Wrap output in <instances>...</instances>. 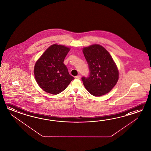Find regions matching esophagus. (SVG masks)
<instances>
[{
	"instance_id": "34e87169",
	"label": "esophagus",
	"mask_w": 151,
	"mask_h": 151,
	"mask_svg": "<svg viewBox=\"0 0 151 151\" xmlns=\"http://www.w3.org/2000/svg\"><path fill=\"white\" fill-rule=\"evenodd\" d=\"M80 76H79V75H78V76H76L74 78H75V79H80Z\"/></svg>"
}]
</instances>
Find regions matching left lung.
<instances>
[{
	"instance_id": "8db88e82",
	"label": "left lung",
	"mask_w": 151,
	"mask_h": 151,
	"mask_svg": "<svg viewBox=\"0 0 151 151\" xmlns=\"http://www.w3.org/2000/svg\"><path fill=\"white\" fill-rule=\"evenodd\" d=\"M83 52L90 70L88 77L81 78L84 86L94 96L109 93L119 79V71L111 55L98 44L84 47Z\"/></svg>"
}]
</instances>
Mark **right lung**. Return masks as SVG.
Returning <instances> with one entry per match:
<instances>
[{
    "label": "right lung",
    "mask_w": 151,
    "mask_h": 151,
    "mask_svg": "<svg viewBox=\"0 0 151 151\" xmlns=\"http://www.w3.org/2000/svg\"><path fill=\"white\" fill-rule=\"evenodd\" d=\"M70 50V48L63 45H51L36 62L34 69L35 80L46 92L59 94L74 79L64 64Z\"/></svg>",
    "instance_id": "add662e5"
}]
</instances>
